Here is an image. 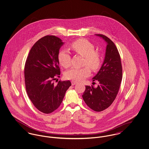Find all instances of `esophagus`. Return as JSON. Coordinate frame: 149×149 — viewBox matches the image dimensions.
I'll return each instance as SVG.
<instances>
[{
    "label": "esophagus",
    "mask_w": 149,
    "mask_h": 149,
    "mask_svg": "<svg viewBox=\"0 0 149 149\" xmlns=\"http://www.w3.org/2000/svg\"><path fill=\"white\" fill-rule=\"evenodd\" d=\"M78 83L77 82V81H71V85H75V84H77Z\"/></svg>",
    "instance_id": "obj_1"
}]
</instances>
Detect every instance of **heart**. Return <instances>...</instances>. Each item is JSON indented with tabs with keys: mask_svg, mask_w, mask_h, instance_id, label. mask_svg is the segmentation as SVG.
<instances>
[{
	"mask_svg": "<svg viewBox=\"0 0 149 149\" xmlns=\"http://www.w3.org/2000/svg\"><path fill=\"white\" fill-rule=\"evenodd\" d=\"M71 49L76 53L85 57L84 65H88L93 70H97L102 64V57L98 52L95 51L94 46L85 39H80L72 43ZM57 60L62 66L69 68L71 65V57L68 51L66 50H60L57 55ZM91 74L89 67L82 68H72L66 71L65 77L73 81H81L88 77Z\"/></svg>",
	"mask_w": 149,
	"mask_h": 149,
	"instance_id": "1",
	"label": "heart"
}]
</instances>
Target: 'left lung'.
Wrapping results in <instances>:
<instances>
[{"label":"left lung","instance_id":"left-lung-1","mask_svg":"<svg viewBox=\"0 0 149 149\" xmlns=\"http://www.w3.org/2000/svg\"><path fill=\"white\" fill-rule=\"evenodd\" d=\"M106 42L103 63L93 81L99 84L85 86L82 97L86 105L93 111L100 112L107 109L113 102L118 92L122 78V68L120 55L115 44L103 35H95Z\"/></svg>","mask_w":149,"mask_h":149}]
</instances>
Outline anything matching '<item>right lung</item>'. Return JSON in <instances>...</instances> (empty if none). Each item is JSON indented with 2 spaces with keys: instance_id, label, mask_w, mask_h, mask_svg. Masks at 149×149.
Returning a JSON list of instances; mask_svg holds the SVG:
<instances>
[{
  "instance_id": "obj_1",
  "label": "right lung",
  "mask_w": 149,
  "mask_h": 149,
  "mask_svg": "<svg viewBox=\"0 0 149 149\" xmlns=\"http://www.w3.org/2000/svg\"><path fill=\"white\" fill-rule=\"evenodd\" d=\"M55 36L40 38L29 52L24 66V80L29 98L40 112L49 114L60 106L66 91L71 85L68 81L53 83L60 70L57 55L64 45Z\"/></svg>"
}]
</instances>
